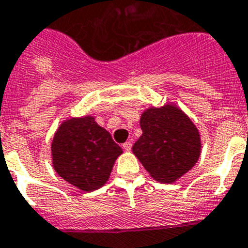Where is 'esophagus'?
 <instances>
[{
	"mask_svg": "<svg viewBox=\"0 0 248 248\" xmlns=\"http://www.w3.org/2000/svg\"><path fill=\"white\" fill-rule=\"evenodd\" d=\"M122 148H124V150H126V152H130L131 148H132V142H131V141H126L124 145H122Z\"/></svg>",
	"mask_w": 248,
	"mask_h": 248,
	"instance_id": "34e87169",
	"label": "esophagus"
}]
</instances>
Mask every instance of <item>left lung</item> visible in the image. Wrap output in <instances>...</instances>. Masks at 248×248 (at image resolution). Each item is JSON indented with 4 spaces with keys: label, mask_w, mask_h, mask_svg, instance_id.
I'll use <instances>...</instances> for the list:
<instances>
[{
    "label": "left lung",
    "mask_w": 248,
    "mask_h": 248,
    "mask_svg": "<svg viewBox=\"0 0 248 248\" xmlns=\"http://www.w3.org/2000/svg\"><path fill=\"white\" fill-rule=\"evenodd\" d=\"M142 135L132 152L158 182L172 183L199 160L200 134L194 122L173 104L149 108L141 114Z\"/></svg>",
    "instance_id": "left-lung-1"
}]
</instances>
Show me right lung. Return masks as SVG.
I'll return each instance as SVG.
<instances>
[{
    "label": "right lung",
    "mask_w": 248,
    "mask_h": 248,
    "mask_svg": "<svg viewBox=\"0 0 248 248\" xmlns=\"http://www.w3.org/2000/svg\"><path fill=\"white\" fill-rule=\"evenodd\" d=\"M52 162L58 176L82 191H94L108 181L122 149L94 117L62 122L52 141Z\"/></svg>",
    "instance_id": "obj_1"
}]
</instances>
